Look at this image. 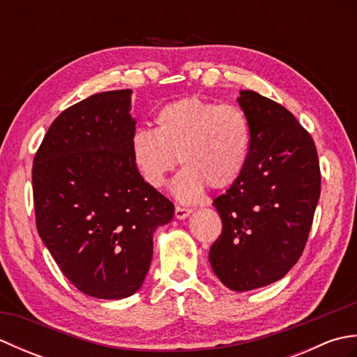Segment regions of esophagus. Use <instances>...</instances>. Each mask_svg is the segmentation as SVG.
I'll list each match as a JSON object with an SVG mask.
<instances>
[{
    "label": "esophagus",
    "instance_id": "1",
    "mask_svg": "<svg viewBox=\"0 0 357 357\" xmlns=\"http://www.w3.org/2000/svg\"><path fill=\"white\" fill-rule=\"evenodd\" d=\"M192 213V208H185V207H176L174 208V218L176 219H185L188 215Z\"/></svg>",
    "mask_w": 357,
    "mask_h": 357
}]
</instances>
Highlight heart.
<instances>
[{
	"instance_id": "b5f03b06",
	"label": "heart",
	"mask_w": 357,
	"mask_h": 357,
	"mask_svg": "<svg viewBox=\"0 0 357 357\" xmlns=\"http://www.w3.org/2000/svg\"><path fill=\"white\" fill-rule=\"evenodd\" d=\"M155 130L132 135L133 162L146 183L161 188L179 164L172 193L193 202L204 188H225L244 172L252 146V126L245 112L233 104H218L199 96L173 101L156 113Z\"/></svg>"
}]
</instances>
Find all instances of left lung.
Listing matches in <instances>:
<instances>
[{
    "instance_id": "8db88e82",
    "label": "left lung",
    "mask_w": 357,
    "mask_h": 357,
    "mask_svg": "<svg viewBox=\"0 0 357 357\" xmlns=\"http://www.w3.org/2000/svg\"><path fill=\"white\" fill-rule=\"evenodd\" d=\"M239 107L252 126L247 165L213 201L222 233L208 261L233 291H250L284 278L298 262L321 195L312 136L290 112L253 90H241Z\"/></svg>"
}]
</instances>
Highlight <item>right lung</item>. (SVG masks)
<instances>
[{
    "mask_svg": "<svg viewBox=\"0 0 357 357\" xmlns=\"http://www.w3.org/2000/svg\"><path fill=\"white\" fill-rule=\"evenodd\" d=\"M132 93H96L64 110L33 159L40 238L63 275L98 299H124L139 290L153 234L174 215L173 204L133 162Z\"/></svg>",
    "mask_w": 357,
    "mask_h": 357,
    "instance_id": "obj_1",
    "label": "right lung"
}]
</instances>
